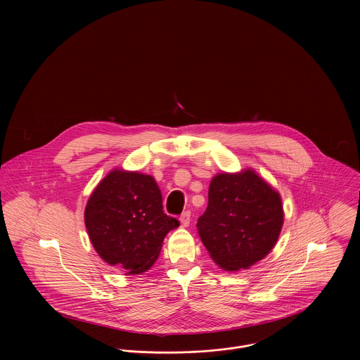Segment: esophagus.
Masks as SVG:
<instances>
[{
    "mask_svg": "<svg viewBox=\"0 0 360 360\" xmlns=\"http://www.w3.org/2000/svg\"><path fill=\"white\" fill-rule=\"evenodd\" d=\"M190 220H191V212L190 210H186L180 214V221L184 227H187L190 224Z\"/></svg>",
    "mask_w": 360,
    "mask_h": 360,
    "instance_id": "34e87169",
    "label": "esophagus"
}]
</instances>
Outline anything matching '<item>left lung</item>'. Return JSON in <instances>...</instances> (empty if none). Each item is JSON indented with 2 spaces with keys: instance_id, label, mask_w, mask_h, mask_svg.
I'll return each mask as SVG.
<instances>
[{
  "instance_id": "obj_1",
  "label": "left lung",
  "mask_w": 360,
  "mask_h": 360,
  "mask_svg": "<svg viewBox=\"0 0 360 360\" xmlns=\"http://www.w3.org/2000/svg\"><path fill=\"white\" fill-rule=\"evenodd\" d=\"M284 221L280 194L251 169L219 173L197 227L210 257L224 270L248 269L277 243Z\"/></svg>"
}]
</instances>
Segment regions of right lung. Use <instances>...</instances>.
Masks as SVG:
<instances>
[{
    "mask_svg": "<svg viewBox=\"0 0 360 360\" xmlns=\"http://www.w3.org/2000/svg\"><path fill=\"white\" fill-rule=\"evenodd\" d=\"M84 223L97 254L129 274L148 270L166 234L180 224L163 212L153 176L119 169L103 177L93 191Z\"/></svg>",
    "mask_w": 360,
    "mask_h": 360,
    "instance_id": "1",
    "label": "right lung"
}]
</instances>
